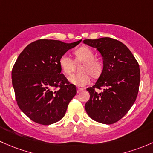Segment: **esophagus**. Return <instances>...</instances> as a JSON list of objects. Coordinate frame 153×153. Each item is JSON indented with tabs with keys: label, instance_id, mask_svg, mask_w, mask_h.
I'll use <instances>...</instances> for the list:
<instances>
[{
	"label": "esophagus",
	"instance_id": "34e87169",
	"mask_svg": "<svg viewBox=\"0 0 153 153\" xmlns=\"http://www.w3.org/2000/svg\"><path fill=\"white\" fill-rule=\"evenodd\" d=\"M82 91H83V88H77V93H80Z\"/></svg>",
	"mask_w": 153,
	"mask_h": 153
}]
</instances>
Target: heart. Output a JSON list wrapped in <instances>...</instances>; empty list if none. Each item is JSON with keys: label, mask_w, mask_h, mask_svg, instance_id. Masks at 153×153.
I'll list each match as a JSON object with an SVG mask.
<instances>
[{"label": "heart", "mask_w": 153, "mask_h": 153, "mask_svg": "<svg viewBox=\"0 0 153 153\" xmlns=\"http://www.w3.org/2000/svg\"><path fill=\"white\" fill-rule=\"evenodd\" d=\"M75 60L76 62H82L80 67L79 74H74L68 78V82L76 86H85L89 83L91 76L97 78L101 74L102 64L98 59H95L94 51L90 48L82 46L74 51ZM59 65L61 70L66 75H68L74 71L75 62L71 58L66 54L60 56Z\"/></svg>", "instance_id": "b5f03b06"}]
</instances>
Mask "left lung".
Listing matches in <instances>:
<instances>
[{"label":"left lung","mask_w":153,"mask_h":153,"mask_svg":"<svg viewBox=\"0 0 153 153\" xmlns=\"http://www.w3.org/2000/svg\"><path fill=\"white\" fill-rule=\"evenodd\" d=\"M83 42L97 48L103 59V69L97 82L87 88L90 100L85 108L93 120L113 124L125 116L136 100L139 65L129 48L119 40L102 37ZM101 87L102 91L97 92Z\"/></svg>","instance_id":"8db88e82"}]
</instances>
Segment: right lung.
<instances>
[{
    "mask_svg": "<svg viewBox=\"0 0 153 153\" xmlns=\"http://www.w3.org/2000/svg\"><path fill=\"white\" fill-rule=\"evenodd\" d=\"M81 41L38 40L18 56L12 68V85L19 108L33 122L48 125L65 116L76 88L61 74L59 59Z\"/></svg>",
    "mask_w": 153,
    "mask_h": 153,
    "instance_id": "add662e5",
    "label": "right lung"
}]
</instances>
